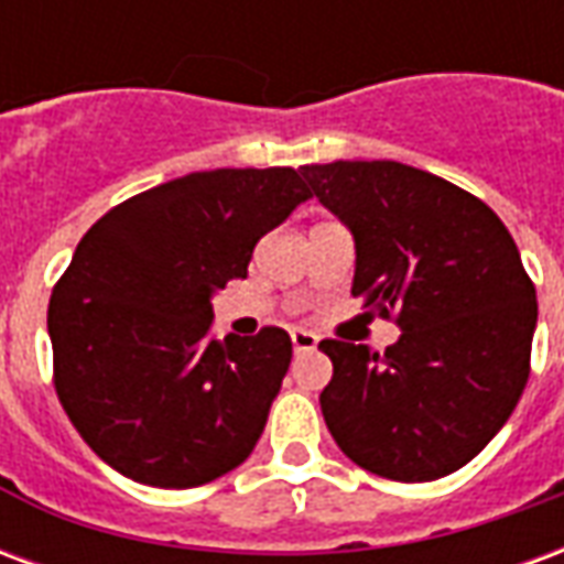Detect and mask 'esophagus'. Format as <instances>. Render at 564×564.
<instances>
[{
  "mask_svg": "<svg viewBox=\"0 0 564 564\" xmlns=\"http://www.w3.org/2000/svg\"><path fill=\"white\" fill-rule=\"evenodd\" d=\"M319 344V338L314 335V332H307V329H293V347H295V354H307V350H314Z\"/></svg>",
  "mask_w": 564,
  "mask_h": 564,
  "instance_id": "obj_1",
  "label": "esophagus"
}]
</instances>
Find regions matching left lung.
<instances>
[{"mask_svg": "<svg viewBox=\"0 0 564 564\" xmlns=\"http://www.w3.org/2000/svg\"><path fill=\"white\" fill-rule=\"evenodd\" d=\"M311 196L350 229L354 295L399 341H319L335 444L359 468L423 484L459 471L508 423L529 380L534 286L496 210L437 174L392 160L302 165Z\"/></svg>", "mask_w": 564, "mask_h": 564, "instance_id": "1", "label": "left lung"}]
</instances>
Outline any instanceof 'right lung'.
Here are the masks:
<instances>
[{"mask_svg": "<svg viewBox=\"0 0 564 564\" xmlns=\"http://www.w3.org/2000/svg\"><path fill=\"white\" fill-rule=\"evenodd\" d=\"M311 189L295 169H214L127 198L80 238L47 307L56 395L129 480L189 489L253 453L293 359L283 329L210 335V299Z\"/></svg>", "mask_w": 564, "mask_h": 564, "instance_id": "obj_1", "label": "right lung"}]
</instances>
